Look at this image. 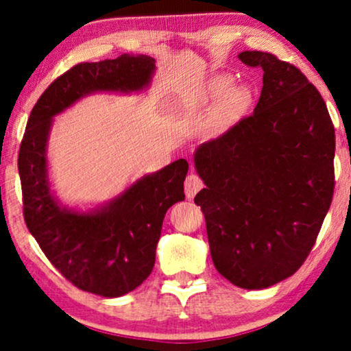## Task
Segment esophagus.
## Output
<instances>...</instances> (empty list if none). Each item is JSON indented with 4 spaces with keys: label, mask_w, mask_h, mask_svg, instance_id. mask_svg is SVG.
Listing matches in <instances>:
<instances>
[{
    "label": "esophagus",
    "mask_w": 351,
    "mask_h": 351,
    "mask_svg": "<svg viewBox=\"0 0 351 351\" xmlns=\"http://www.w3.org/2000/svg\"><path fill=\"white\" fill-rule=\"evenodd\" d=\"M184 189H185V195H187V198L195 197L197 192H200L203 189V180L200 179V176L189 174L187 179H185Z\"/></svg>",
    "instance_id": "1"
}]
</instances>
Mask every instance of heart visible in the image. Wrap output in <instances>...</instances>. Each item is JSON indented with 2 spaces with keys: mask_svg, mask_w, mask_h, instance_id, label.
Returning <instances> with one entry per match:
<instances>
[{
  "mask_svg": "<svg viewBox=\"0 0 351 351\" xmlns=\"http://www.w3.org/2000/svg\"><path fill=\"white\" fill-rule=\"evenodd\" d=\"M229 86H231V83H229L228 77H218V80L213 81V93L215 94L226 93V90L229 89Z\"/></svg>",
  "mask_w": 351,
  "mask_h": 351,
  "instance_id": "obj_1",
  "label": "heart"
}]
</instances>
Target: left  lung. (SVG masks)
I'll return each instance as SVG.
<instances>
[{
	"mask_svg": "<svg viewBox=\"0 0 351 351\" xmlns=\"http://www.w3.org/2000/svg\"><path fill=\"white\" fill-rule=\"evenodd\" d=\"M239 60L262 68L254 112L200 145L206 189L195 203L216 270L245 289L268 288L304 263L330 208L335 130L319 90L293 63L267 51Z\"/></svg>",
	"mask_w": 351,
	"mask_h": 351,
	"instance_id": "left-lung-1",
	"label": "left lung"
}]
</instances>
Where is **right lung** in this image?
<instances>
[{"label":"right lung","mask_w":351,"mask_h":351,"mask_svg":"<svg viewBox=\"0 0 351 351\" xmlns=\"http://www.w3.org/2000/svg\"><path fill=\"white\" fill-rule=\"evenodd\" d=\"M154 58L123 53L115 60L77 63L43 90L19 146L23 213L42 252L70 283L106 298L127 295L148 278L169 206L184 200L185 159L130 187L96 213L56 205L45 167L51 117L93 90H138L149 83Z\"/></svg>","instance_id":"1"}]
</instances>
